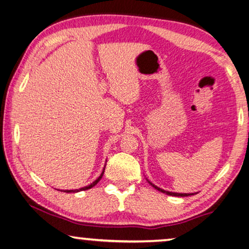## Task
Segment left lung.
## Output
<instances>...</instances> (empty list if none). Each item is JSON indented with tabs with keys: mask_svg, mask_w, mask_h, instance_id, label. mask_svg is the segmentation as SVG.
I'll list each match as a JSON object with an SVG mask.
<instances>
[{
	"mask_svg": "<svg viewBox=\"0 0 249 249\" xmlns=\"http://www.w3.org/2000/svg\"><path fill=\"white\" fill-rule=\"evenodd\" d=\"M149 183H150V181H149ZM150 184H151L152 186L156 188V190H158V191H160V192H162V193H166V194L171 195V196H188V195H191V194H180V193H173V192H166V191L161 190V188H159V187H157L156 185H153L152 183H150Z\"/></svg>",
	"mask_w": 249,
	"mask_h": 249,
	"instance_id": "left-lung-1",
	"label": "left lung"
}]
</instances>
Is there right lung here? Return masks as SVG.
Listing matches in <instances>:
<instances>
[{
  "instance_id": "add662e5",
  "label": "right lung",
  "mask_w": 249,
  "mask_h": 249,
  "mask_svg": "<svg viewBox=\"0 0 249 249\" xmlns=\"http://www.w3.org/2000/svg\"><path fill=\"white\" fill-rule=\"evenodd\" d=\"M104 171H105V169H104ZM104 171H103V173H101L100 176L98 177L97 179L93 181L92 184L88 185V186H86V187H82V188H80V190H72V191H64V192H66V193H76V192H80V191H86V190H89V188H92V187L94 186V185H96V184L98 183V181H99V180L101 179V177H103V175H104Z\"/></svg>"
}]
</instances>
